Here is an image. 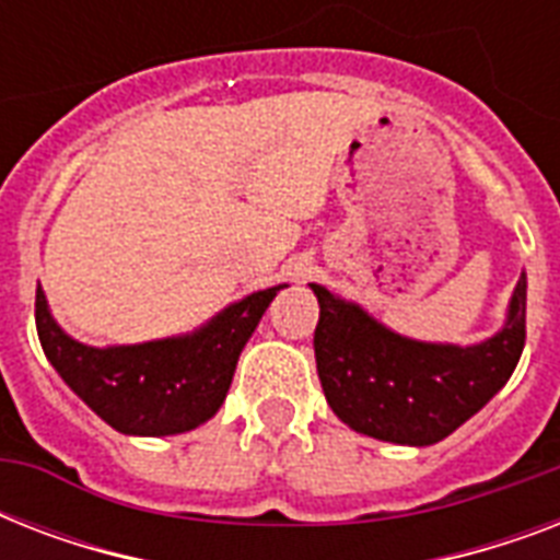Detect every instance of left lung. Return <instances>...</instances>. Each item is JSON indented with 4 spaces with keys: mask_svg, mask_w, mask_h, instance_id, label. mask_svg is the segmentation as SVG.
<instances>
[{
    "mask_svg": "<svg viewBox=\"0 0 560 560\" xmlns=\"http://www.w3.org/2000/svg\"><path fill=\"white\" fill-rule=\"evenodd\" d=\"M311 288L319 299L314 351L325 398L351 430L381 442H442L503 389L526 346V276L503 331L468 349L398 337L358 305Z\"/></svg>",
    "mask_w": 560,
    "mask_h": 560,
    "instance_id": "8db88e82",
    "label": "left lung"
}]
</instances>
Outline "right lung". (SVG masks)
I'll return each instance as SVG.
<instances>
[{
    "label": "right lung",
    "instance_id": "add662e5",
    "mask_svg": "<svg viewBox=\"0 0 560 560\" xmlns=\"http://www.w3.org/2000/svg\"><path fill=\"white\" fill-rule=\"evenodd\" d=\"M284 288V284H281ZM281 288L258 290L191 337L92 349L66 337L37 288L39 346L78 398L118 433L171 435L209 421L226 398L241 349Z\"/></svg>",
    "mask_w": 560,
    "mask_h": 560
}]
</instances>
